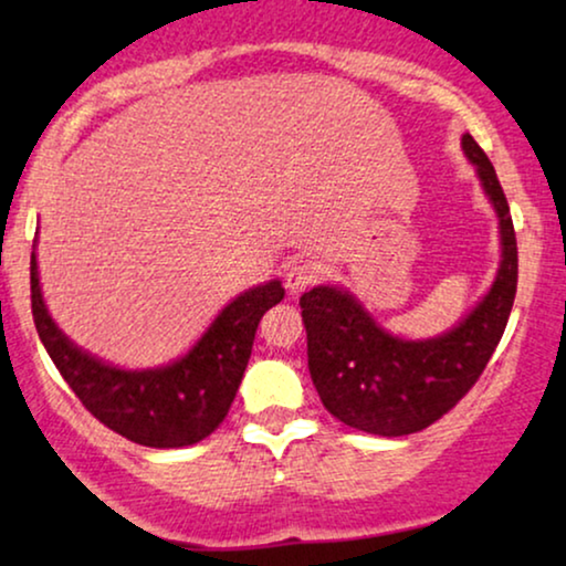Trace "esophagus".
I'll list each match as a JSON object with an SVG mask.
<instances>
[{"instance_id": "obj_1", "label": "esophagus", "mask_w": 566, "mask_h": 566, "mask_svg": "<svg viewBox=\"0 0 566 566\" xmlns=\"http://www.w3.org/2000/svg\"><path fill=\"white\" fill-rule=\"evenodd\" d=\"M316 276H319V265L308 261V258H297L284 271V287H287L290 295H301L316 282Z\"/></svg>"}]
</instances>
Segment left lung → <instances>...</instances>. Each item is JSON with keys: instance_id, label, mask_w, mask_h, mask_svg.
<instances>
[{"instance_id": "obj_1", "label": "left lung", "mask_w": 566, "mask_h": 566, "mask_svg": "<svg viewBox=\"0 0 566 566\" xmlns=\"http://www.w3.org/2000/svg\"><path fill=\"white\" fill-rule=\"evenodd\" d=\"M463 151L500 218L503 261L484 301L458 327L431 340H401L378 327L346 290L322 284L301 297L311 380L327 412L356 431L407 437L437 423L471 391L509 324L518 279L509 199L469 133Z\"/></svg>"}]
</instances>
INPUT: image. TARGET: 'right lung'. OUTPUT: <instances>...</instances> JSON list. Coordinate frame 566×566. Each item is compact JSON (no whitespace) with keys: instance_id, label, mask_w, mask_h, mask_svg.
<instances>
[{"instance_id":"right-lung-1","label":"right lung","mask_w":566,"mask_h":566,"mask_svg":"<svg viewBox=\"0 0 566 566\" xmlns=\"http://www.w3.org/2000/svg\"><path fill=\"white\" fill-rule=\"evenodd\" d=\"M284 297L282 282L242 292L184 359L159 369H119L76 348L42 301L31 252V314L39 340L90 412L135 444L172 450L210 437L229 415L263 314Z\"/></svg>"}]
</instances>
